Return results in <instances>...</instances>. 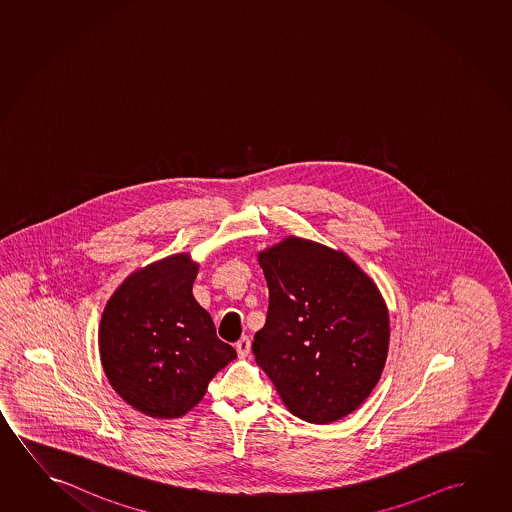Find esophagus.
I'll return each instance as SVG.
<instances>
[{"label": "esophagus", "instance_id": "esophagus-1", "mask_svg": "<svg viewBox=\"0 0 512 512\" xmlns=\"http://www.w3.org/2000/svg\"><path fill=\"white\" fill-rule=\"evenodd\" d=\"M250 349H252V340H250V337H241V339L237 340L236 351L241 358L248 356Z\"/></svg>", "mask_w": 512, "mask_h": 512}]
</instances>
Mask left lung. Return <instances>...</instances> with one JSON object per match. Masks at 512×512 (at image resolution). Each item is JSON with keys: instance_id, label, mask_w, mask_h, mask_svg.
<instances>
[{"instance_id": "1", "label": "left lung", "mask_w": 512, "mask_h": 512, "mask_svg": "<svg viewBox=\"0 0 512 512\" xmlns=\"http://www.w3.org/2000/svg\"><path fill=\"white\" fill-rule=\"evenodd\" d=\"M257 259L269 289L257 365L294 417L330 424L351 415L385 369L390 319L378 285L347 253L303 237Z\"/></svg>"}]
</instances>
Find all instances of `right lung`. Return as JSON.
<instances>
[{"label":"right lung","mask_w":512,"mask_h":512,"mask_svg":"<svg viewBox=\"0 0 512 512\" xmlns=\"http://www.w3.org/2000/svg\"><path fill=\"white\" fill-rule=\"evenodd\" d=\"M198 264L189 253L127 276L99 324L104 374L124 401L152 418H179L204 399L209 381L236 358L193 296Z\"/></svg>","instance_id":"1"}]
</instances>
